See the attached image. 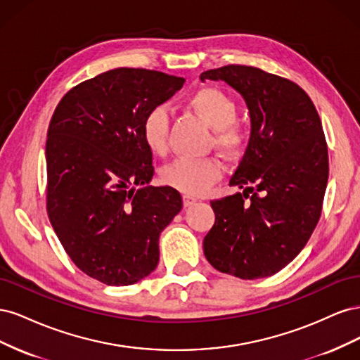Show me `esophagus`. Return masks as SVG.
<instances>
[{"label": "esophagus", "instance_id": "obj_1", "mask_svg": "<svg viewBox=\"0 0 360 360\" xmlns=\"http://www.w3.org/2000/svg\"><path fill=\"white\" fill-rule=\"evenodd\" d=\"M197 201H198V198H197V197H192V195H184V197H183L184 207H189V205L195 204Z\"/></svg>", "mask_w": 360, "mask_h": 360}]
</instances>
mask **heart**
Wrapping results in <instances>:
<instances>
[{"label": "heart", "instance_id": "1", "mask_svg": "<svg viewBox=\"0 0 360 360\" xmlns=\"http://www.w3.org/2000/svg\"><path fill=\"white\" fill-rule=\"evenodd\" d=\"M188 106L205 123L214 127L213 143L225 156H237L248 141V129L236 122L237 105L230 94L216 86H202L192 93ZM143 139L158 156H165L169 148V115L165 108L156 106L143 122ZM222 163L214 158H181L162 171V180L168 186L186 195H200L222 177Z\"/></svg>", "mask_w": 360, "mask_h": 360}]
</instances>
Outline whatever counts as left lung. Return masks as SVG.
Listing matches in <instances>:
<instances>
[{
	"label": "left lung",
	"mask_w": 360,
	"mask_h": 360,
	"mask_svg": "<svg viewBox=\"0 0 360 360\" xmlns=\"http://www.w3.org/2000/svg\"><path fill=\"white\" fill-rule=\"evenodd\" d=\"M240 93L250 112V138L230 186L243 193L210 201L214 225L204 255L226 275L258 279L296 258L317 226L329 177L320 115L297 84L242 64L201 73Z\"/></svg>",
	"instance_id": "left-lung-1"
}]
</instances>
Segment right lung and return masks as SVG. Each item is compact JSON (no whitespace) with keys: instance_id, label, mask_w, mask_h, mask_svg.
I'll return each instance as SVG.
<instances>
[{"instance_id":"right-lung-1","label":"right lung","mask_w":360,"mask_h":360,"mask_svg":"<svg viewBox=\"0 0 360 360\" xmlns=\"http://www.w3.org/2000/svg\"><path fill=\"white\" fill-rule=\"evenodd\" d=\"M183 82L156 70H108L75 85L52 114L48 217L75 266L102 284L148 276L159 263V236L181 210L179 191L147 186L155 167L143 122Z\"/></svg>"}]
</instances>
